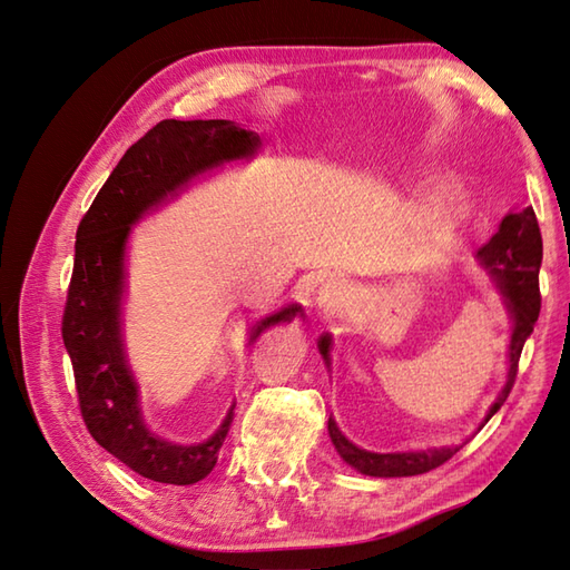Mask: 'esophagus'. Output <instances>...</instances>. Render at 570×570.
<instances>
[{
	"instance_id": "obj_1",
	"label": "esophagus",
	"mask_w": 570,
	"mask_h": 570,
	"mask_svg": "<svg viewBox=\"0 0 570 570\" xmlns=\"http://www.w3.org/2000/svg\"><path fill=\"white\" fill-rule=\"evenodd\" d=\"M346 299V285L342 281H327L320 289V297H317V309H320V317L330 320L334 317L336 312L342 309Z\"/></svg>"
}]
</instances>
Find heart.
Wrapping results in <instances>:
<instances>
[{
  "mask_svg": "<svg viewBox=\"0 0 570 570\" xmlns=\"http://www.w3.org/2000/svg\"><path fill=\"white\" fill-rule=\"evenodd\" d=\"M455 199H458V194L450 187V184H440V187L433 191V204L438 208H450L452 204H455Z\"/></svg>",
  "mask_w": 570,
  "mask_h": 570,
  "instance_id": "b5f03b06",
  "label": "heart"
}]
</instances>
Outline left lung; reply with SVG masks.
Here are the masks:
<instances>
[{"mask_svg": "<svg viewBox=\"0 0 570 570\" xmlns=\"http://www.w3.org/2000/svg\"><path fill=\"white\" fill-rule=\"evenodd\" d=\"M478 258L482 261L484 268H490V273L497 277V285L502 289L507 307L512 312L514 320L512 344H509L507 386L499 393L490 413L484 417V421H490V417L502 409L509 391L514 386L521 350H524V342L533 332V324H537L541 312L539 268L543 258V243L533 208L527 206L524 212L504 216L502 226H499L492 240L487 243L484 248H480ZM330 342V334H324L320 340V352L327 362ZM327 428L332 443L336 452L344 458V462H350L358 472L371 474V478H413V474H423L440 468V464H445L458 452V448H438L421 452H389V455H381V452H368L350 443V440L340 433V428L332 421V415Z\"/></svg>", "mask_w": 570, "mask_h": 570, "instance_id": "left-lung-1", "label": "left lung"}]
</instances>
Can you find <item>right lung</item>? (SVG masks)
Here are the masks:
<instances>
[{"instance_id": "add662e5", "label": "right lung", "mask_w": 570, "mask_h": 570, "mask_svg": "<svg viewBox=\"0 0 570 570\" xmlns=\"http://www.w3.org/2000/svg\"><path fill=\"white\" fill-rule=\"evenodd\" d=\"M258 145V132L228 120H161L122 155L76 230L61 334L73 364L80 415L98 445L147 480L165 484L204 480L218 460L236 405L199 445L167 443L145 425L120 340L125 240L147 208L196 174L253 155ZM297 312V305H289L265 317L250 340L271 324L289 322Z\"/></svg>"}]
</instances>
